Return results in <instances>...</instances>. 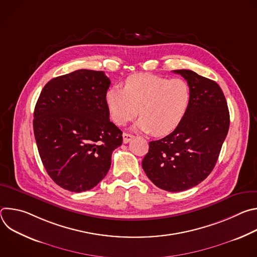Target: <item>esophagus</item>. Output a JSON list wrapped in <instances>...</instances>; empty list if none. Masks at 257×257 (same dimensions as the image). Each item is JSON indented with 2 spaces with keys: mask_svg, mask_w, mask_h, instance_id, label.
Masks as SVG:
<instances>
[{
  "mask_svg": "<svg viewBox=\"0 0 257 257\" xmlns=\"http://www.w3.org/2000/svg\"><path fill=\"white\" fill-rule=\"evenodd\" d=\"M133 138H134V136H133V135L128 134V133H123V142H124V143H128V142H130Z\"/></svg>",
  "mask_w": 257,
  "mask_h": 257,
  "instance_id": "esophagus-1",
  "label": "esophagus"
}]
</instances>
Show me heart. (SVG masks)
Listing matches in <instances>:
<instances>
[{
  "mask_svg": "<svg viewBox=\"0 0 257 257\" xmlns=\"http://www.w3.org/2000/svg\"><path fill=\"white\" fill-rule=\"evenodd\" d=\"M111 119L124 126L141 117L136 129L155 136L172 133L184 119L191 101L190 86L182 78L168 79L151 73L130 75L124 87H111L104 94Z\"/></svg>",
  "mask_w": 257,
  "mask_h": 257,
  "instance_id": "heart-1",
  "label": "heart"
}]
</instances>
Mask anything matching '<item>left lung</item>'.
<instances>
[{
	"mask_svg": "<svg viewBox=\"0 0 257 257\" xmlns=\"http://www.w3.org/2000/svg\"><path fill=\"white\" fill-rule=\"evenodd\" d=\"M190 86L186 116L168 136L150 142L142 168L159 188L179 192L202 182L213 170L228 134L230 114L218 84L191 70H174Z\"/></svg>",
	"mask_w": 257,
	"mask_h": 257,
	"instance_id": "left-lung-1",
	"label": "left lung"
}]
</instances>
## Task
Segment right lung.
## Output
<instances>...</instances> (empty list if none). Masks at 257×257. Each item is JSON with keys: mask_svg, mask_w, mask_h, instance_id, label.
Wrapping results in <instances>:
<instances>
[{"mask_svg": "<svg viewBox=\"0 0 257 257\" xmlns=\"http://www.w3.org/2000/svg\"><path fill=\"white\" fill-rule=\"evenodd\" d=\"M109 84L102 71L76 70L50 80L35 104L33 131L44 167L71 192L95 187L123 142L104 101Z\"/></svg>", "mask_w": 257, "mask_h": 257, "instance_id": "add662e5", "label": "right lung"}]
</instances>
